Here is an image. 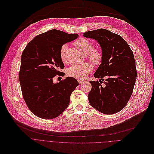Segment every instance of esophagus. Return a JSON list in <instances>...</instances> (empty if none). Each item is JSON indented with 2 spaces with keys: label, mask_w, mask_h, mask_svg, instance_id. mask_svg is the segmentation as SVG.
Instances as JSON below:
<instances>
[{
  "label": "esophagus",
  "mask_w": 154,
  "mask_h": 154,
  "mask_svg": "<svg viewBox=\"0 0 154 154\" xmlns=\"http://www.w3.org/2000/svg\"><path fill=\"white\" fill-rule=\"evenodd\" d=\"M78 82H79V84H83V83L85 82V81H84V80H83V79H78Z\"/></svg>",
  "instance_id": "34e87169"
}]
</instances>
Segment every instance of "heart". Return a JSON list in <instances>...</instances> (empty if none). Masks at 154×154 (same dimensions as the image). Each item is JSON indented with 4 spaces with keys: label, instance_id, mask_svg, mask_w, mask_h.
<instances>
[{
    "label": "heart",
    "instance_id": "b5f03b06",
    "mask_svg": "<svg viewBox=\"0 0 154 154\" xmlns=\"http://www.w3.org/2000/svg\"><path fill=\"white\" fill-rule=\"evenodd\" d=\"M74 45L82 54L84 55L88 54L89 59L94 64L98 65L101 63L102 60V54L100 51L94 49V45L90 41L85 38H79L74 42ZM67 50V44L63 45L60 48V57L63 62L66 61ZM92 70H93V67L90 63L75 64L68 69L67 74L72 77L82 79L85 78L87 75L92 71Z\"/></svg>",
    "mask_w": 154,
    "mask_h": 154
}]
</instances>
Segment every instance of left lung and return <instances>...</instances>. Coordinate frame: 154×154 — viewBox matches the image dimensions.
Segmentation results:
<instances>
[{
	"instance_id": "8db88e82",
	"label": "left lung",
	"mask_w": 154,
	"mask_h": 154,
	"mask_svg": "<svg viewBox=\"0 0 154 154\" xmlns=\"http://www.w3.org/2000/svg\"><path fill=\"white\" fill-rule=\"evenodd\" d=\"M83 36L97 41L101 46V64L94 76L107 78L103 85L100 79V82L90 81L91 89L88 95L89 103L101 113H117L127 104L136 81L134 53L123 38L107 29L89 31Z\"/></svg>"
}]
</instances>
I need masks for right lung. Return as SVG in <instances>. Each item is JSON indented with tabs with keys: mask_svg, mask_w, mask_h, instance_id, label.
Listing matches in <instances>:
<instances>
[{
	"mask_svg": "<svg viewBox=\"0 0 154 154\" xmlns=\"http://www.w3.org/2000/svg\"><path fill=\"white\" fill-rule=\"evenodd\" d=\"M78 38V34L51 29L36 36L22 52L19 81L23 98L31 112L41 118L53 119L62 113L79 85L73 77L53 82L61 73L59 70L64 68L59 54L61 46Z\"/></svg>",
	"mask_w": 154,
	"mask_h": 154,
	"instance_id": "1",
	"label": "right lung"
}]
</instances>
